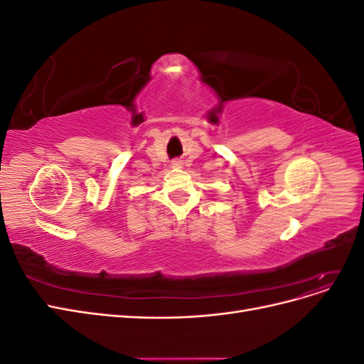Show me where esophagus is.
<instances>
[{"label": "esophagus", "mask_w": 364, "mask_h": 364, "mask_svg": "<svg viewBox=\"0 0 364 364\" xmlns=\"http://www.w3.org/2000/svg\"><path fill=\"white\" fill-rule=\"evenodd\" d=\"M181 165H182V162H181L179 159L171 161V167H173V168H181Z\"/></svg>", "instance_id": "obj_1"}]
</instances>
